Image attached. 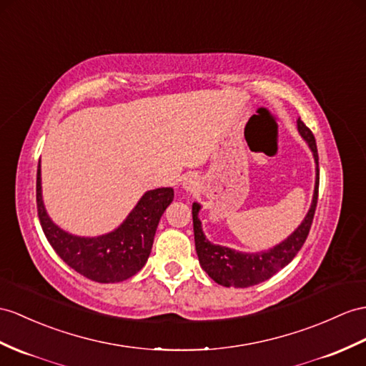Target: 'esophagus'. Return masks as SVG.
<instances>
[{
	"label": "esophagus",
	"instance_id": "esophagus-1",
	"mask_svg": "<svg viewBox=\"0 0 366 366\" xmlns=\"http://www.w3.org/2000/svg\"><path fill=\"white\" fill-rule=\"evenodd\" d=\"M197 177H195L194 174H186L183 175L182 178V188L186 191V192H194L195 188H197Z\"/></svg>",
	"mask_w": 366,
	"mask_h": 366
}]
</instances>
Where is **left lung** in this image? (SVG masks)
<instances>
[{
    "label": "left lung",
    "instance_id": "8db88e82",
    "mask_svg": "<svg viewBox=\"0 0 366 366\" xmlns=\"http://www.w3.org/2000/svg\"><path fill=\"white\" fill-rule=\"evenodd\" d=\"M300 135L305 139L317 164V175H315V189L314 197H312V204L306 214L305 220L301 225L293 231V233L282 240L281 244L274 245L273 248L267 252L259 253H244L233 250V248L222 247L211 244L203 234L202 222L199 219L200 204L192 203V224H194V239H195V252L199 256V262L202 269L208 273L211 280L216 281L220 286L225 287H250L256 284L264 282L274 273H278L284 269L297 253L301 250L302 244L306 242L309 229L312 227V220H314V214L317 208L318 200V184H320V172H318V152H317V142L314 138V133L302 122L300 118L297 121Z\"/></svg>",
    "mask_w": 366,
    "mask_h": 366
}]
</instances>
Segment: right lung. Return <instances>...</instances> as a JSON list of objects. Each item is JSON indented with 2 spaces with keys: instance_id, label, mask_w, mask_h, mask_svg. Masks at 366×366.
Listing matches in <instances>:
<instances>
[{
  "instance_id": "1",
  "label": "right lung",
  "mask_w": 366,
  "mask_h": 366,
  "mask_svg": "<svg viewBox=\"0 0 366 366\" xmlns=\"http://www.w3.org/2000/svg\"><path fill=\"white\" fill-rule=\"evenodd\" d=\"M172 200V188L147 191L118 228L97 237H80L49 219L41 197L40 164L37 169V211L44 236L71 269L96 282L129 280L144 267L158 222Z\"/></svg>"
}]
</instances>
